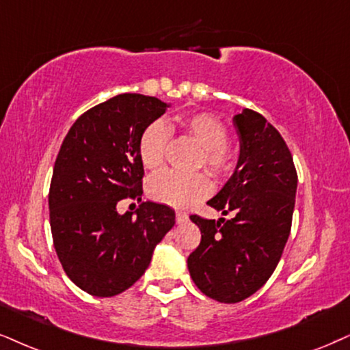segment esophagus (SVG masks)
I'll return each instance as SVG.
<instances>
[{"label":"esophagus","mask_w":350,"mask_h":350,"mask_svg":"<svg viewBox=\"0 0 350 350\" xmlns=\"http://www.w3.org/2000/svg\"><path fill=\"white\" fill-rule=\"evenodd\" d=\"M175 215H176V222H178V224H183V222L188 221V214L183 213V211H176Z\"/></svg>","instance_id":"34e87169"}]
</instances>
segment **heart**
<instances>
[{
	"mask_svg": "<svg viewBox=\"0 0 350 350\" xmlns=\"http://www.w3.org/2000/svg\"><path fill=\"white\" fill-rule=\"evenodd\" d=\"M175 129H180L200 146L201 155L198 163L204 165L211 175L226 178L239 165L240 150L226 141L227 129L221 120L208 111H195L175 115L168 124L154 122L146 126L137 142V154L148 170L161 168L170 137L168 131ZM211 191L213 185L206 174L182 175L165 172L154 176L149 183V196L154 201L176 209L191 208L209 196Z\"/></svg>",
	"mask_w": 350,
	"mask_h": 350,
	"instance_id": "1",
	"label": "heart"
}]
</instances>
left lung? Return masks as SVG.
<instances>
[{"instance_id":"obj_1","label":"left lung","mask_w":350,"mask_h":350,"mask_svg":"<svg viewBox=\"0 0 350 350\" xmlns=\"http://www.w3.org/2000/svg\"><path fill=\"white\" fill-rule=\"evenodd\" d=\"M240 135V159L234 175L211 208L234 217L202 219L200 247L188 256L198 288L221 304L248 299L274 273L292 227L297 170L280 133L258 111L234 116Z\"/></svg>"}]
</instances>
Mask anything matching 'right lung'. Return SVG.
<instances>
[{
	"instance_id": "1",
	"label": "right lung",
	"mask_w": 350,
	"mask_h": 350,
	"mask_svg": "<svg viewBox=\"0 0 350 350\" xmlns=\"http://www.w3.org/2000/svg\"><path fill=\"white\" fill-rule=\"evenodd\" d=\"M167 103L120 94L76 120L51 176L49 208L53 245L64 273L90 295L122 294L148 269L155 245L175 226V211L141 202L118 214L122 200H141L144 167L137 142Z\"/></svg>"
}]
</instances>
